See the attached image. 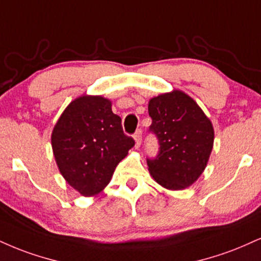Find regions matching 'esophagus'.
Returning <instances> with one entry per match:
<instances>
[{
	"label": "esophagus",
	"mask_w": 261,
	"mask_h": 261,
	"mask_svg": "<svg viewBox=\"0 0 261 261\" xmlns=\"http://www.w3.org/2000/svg\"><path fill=\"white\" fill-rule=\"evenodd\" d=\"M135 137V141H136V147L139 148V147L141 146V143H142V130L141 128H139V130L136 131L134 135Z\"/></svg>",
	"instance_id": "34e87169"
}]
</instances>
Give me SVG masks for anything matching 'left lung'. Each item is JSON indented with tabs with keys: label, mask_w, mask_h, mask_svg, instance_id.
Returning <instances> with one entry per match:
<instances>
[{
	"label": "left lung",
	"mask_w": 261,
	"mask_h": 261,
	"mask_svg": "<svg viewBox=\"0 0 261 261\" xmlns=\"http://www.w3.org/2000/svg\"><path fill=\"white\" fill-rule=\"evenodd\" d=\"M149 133L158 139L155 158L147 159L153 178L169 190H184L205 169L214 143L212 122L194 100L181 91L149 100Z\"/></svg>",
	"instance_id": "left-lung-1"
}]
</instances>
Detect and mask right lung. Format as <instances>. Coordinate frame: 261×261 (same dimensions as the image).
<instances>
[{
    "instance_id": "1",
    "label": "right lung",
    "mask_w": 261,
    "mask_h": 261,
    "mask_svg": "<svg viewBox=\"0 0 261 261\" xmlns=\"http://www.w3.org/2000/svg\"><path fill=\"white\" fill-rule=\"evenodd\" d=\"M135 146L124 134L111 100L83 96L67 107L52 133V148L63 177L83 196L109 184L117 165Z\"/></svg>"
}]
</instances>
